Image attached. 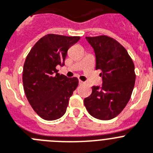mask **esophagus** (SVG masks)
<instances>
[{"label": "esophagus", "mask_w": 153, "mask_h": 153, "mask_svg": "<svg viewBox=\"0 0 153 153\" xmlns=\"http://www.w3.org/2000/svg\"><path fill=\"white\" fill-rule=\"evenodd\" d=\"M79 85H82V84H84V83H85L84 82H82V80H79Z\"/></svg>", "instance_id": "obj_1"}]
</instances>
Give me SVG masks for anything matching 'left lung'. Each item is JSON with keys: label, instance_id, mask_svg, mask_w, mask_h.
Segmentation results:
<instances>
[{"label": "left lung", "instance_id": "obj_1", "mask_svg": "<svg viewBox=\"0 0 153 153\" xmlns=\"http://www.w3.org/2000/svg\"><path fill=\"white\" fill-rule=\"evenodd\" d=\"M94 49L96 70L101 71L102 86H92L84 100L88 114L102 120L113 119L126 106L135 82L134 65L128 51L116 39L102 35L85 37Z\"/></svg>", "mask_w": 153, "mask_h": 153}]
</instances>
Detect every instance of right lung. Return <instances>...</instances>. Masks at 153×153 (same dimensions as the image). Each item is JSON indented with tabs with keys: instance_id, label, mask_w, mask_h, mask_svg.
<instances>
[{
	"instance_id": "right-lung-1",
	"label": "right lung",
	"mask_w": 153,
	"mask_h": 153,
	"mask_svg": "<svg viewBox=\"0 0 153 153\" xmlns=\"http://www.w3.org/2000/svg\"><path fill=\"white\" fill-rule=\"evenodd\" d=\"M79 36L47 34L37 41L27 55L22 82L29 104L46 120L59 119L66 112L69 99L79 79L57 73V65H65L68 50Z\"/></svg>"
}]
</instances>
